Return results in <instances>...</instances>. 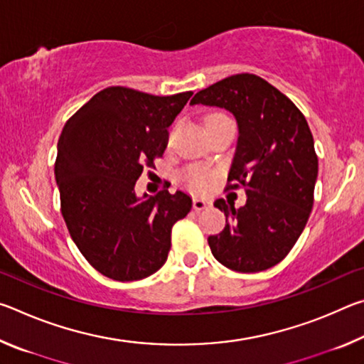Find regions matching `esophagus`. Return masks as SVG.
<instances>
[{
    "label": "esophagus",
    "instance_id": "obj_1",
    "mask_svg": "<svg viewBox=\"0 0 364 364\" xmlns=\"http://www.w3.org/2000/svg\"><path fill=\"white\" fill-rule=\"evenodd\" d=\"M212 205V202L210 200H207V199H200V197H196V199L193 200V208L194 210H204V208H208Z\"/></svg>",
    "mask_w": 364,
    "mask_h": 364
}]
</instances>
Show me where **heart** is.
<instances>
[{
	"label": "heart",
	"mask_w": 364,
	"mask_h": 364,
	"mask_svg": "<svg viewBox=\"0 0 364 364\" xmlns=\"http://www.w3.org/2000/svg\"><path fill=\"white\" fill-rule=\"evenodd\" d=\"M213 117H225V115L212 114V115L207 117L205 122L208 119H213ZM184 181H186L189 189L197 191V193H204V191L210 188L212 175L207 173V171H204L202 168H191V170L186 171V175H184Z\"/></svg>",
	"instance_id": "obj_1"
}]
</instances>
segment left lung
<instances>
[{"instance_id": "8db88e82", "label": "left lung", "mask_w": 364, "mask_h": 364, "mask_svg": "<svg viewBox=\"0 0 364 364\" xmlns=\"http://www.w3.org/2000/svg\"><path fill=\"white\" fill-rule=\"evenodd\" d=\"M191 104L230 110L239 128L228 189L242 186L247 202L234 208L215 200L226 225L208 237L213 257L239 273L274 267L297 242L313 208L318 157L304 114L254 73L220 80Z\"/></svg>"}]
</instances>
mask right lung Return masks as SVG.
I'll return each mask as SVG.
<instances>
[{"instance_id": "1", "label": "right lung", "mask_w": 364, "mask_h": 364, "mask_svg": "<svg viewBox=\"0 0 364 364\" xmlns=\"http://www.w3.org/2000/svg\"><path fill=\"white\" fill-rule=\"evenodd\" d=\"M191 96L109 86L60 133L54 164L60 212L82 255L110 279L138 281L162 268L171 228L193 207L183 191L134 193L143 168L164 156L168 127Z\"/></svg>"}]
</instances>
